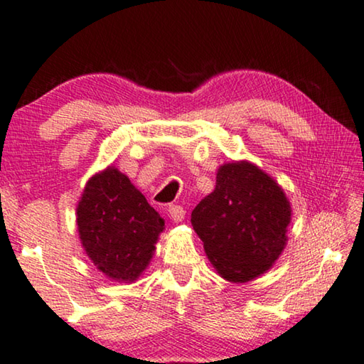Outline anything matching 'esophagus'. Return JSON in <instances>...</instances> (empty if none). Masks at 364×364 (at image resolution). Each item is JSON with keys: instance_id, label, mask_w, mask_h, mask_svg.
Listing matches in <instances>:
<instances>
[{"instance_id": "esophagus-1", "label": "esophagus", "mask_w": 364, "mask_h": 364, "mask_svg": "<svg viewBox=\"0 0 364 364\" xmlns=\"http://www.w3.org/2000/svg\"><path fill=\"white\" fill-rule=\"evenodd\" d=\"M167 213H169L171 220L174 223H182L186 218V210L181 205H169L167 206Z\"/></svg>"}]
</instances>
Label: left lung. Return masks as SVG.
I'll list each match as a JSON object with an SVG mask.
<instances>
[{"mask_svg":"<svg viewBox=\"0 0 364 364\" xmlns=\"http://www.w3.org/2000/svg\"><path fill=\"white\" fill-rule=\"evenodd\" d=\"M291 205L273 178L247 161L223 164L213 192L192 211V226L220 275L250 282L270 270L287 245Z\"/></svg>","mask_w":364,"mask_h":364,"instance_id":"left-lung-1","label":"left lung"}]
</instances>
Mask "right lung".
<instances>
[{"mask_svg": "<svg viewBox=\"0 0 364 364\" xmlns=\"http://www.w3.org/2000/svg\"><path fill=\"white\" fill-rule=\"evenodd\" d=\"M82 247L115 282L130 283L153 259L164 220L114 166L89 178L76 208Z\"/></svg>", "mask_w": 364, "mask_h": 364, "instance_id": "obj_1", "label": "right lung"}]
</instances>
